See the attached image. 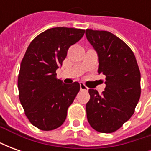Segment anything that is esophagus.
Masks as SVG:
<instances>
[{
	"label": "esophagus",
	"mask_w": 151,
	"mask_h": 151,
	"mask_svg": "<svg viewBox=\"0 0 151 151\" xmlns=\"http://www.w3.org/2000/svg\"><path fill=\"white\" fill-rule=\"evenodd\" d=\"M80 89H81V91H88V87L86 85H84L83 83H80Z\"/></svg>",
	"instance_id": "34e87169"
}]
</instances>
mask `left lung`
Masks as SVG:
<instances>
[{"label":"left lung","instance_id":"8db88e82","mask_svg":"<svg viewBox=\"0 0 151 151\" xmlns=\"http://www.w3.org/2000/svg\"><path fill=\"white\" fill-rule=\"evenodd\" d=\"M86 36L98 55L99 74L106 76L101 95L96 90H89L87 120L96 131L112 133L129 120L139 101V68L129 47L111 32L87 29Z\"/></svg>","mask_w":151,"mask_h":151}]
</instances>
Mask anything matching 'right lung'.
Listing matches in <instances>:
<instances>
[{
    "mask_svg": "<svg viewBox=\"0 0 151 151\" xmlns=\"http://www.w3.org/2000/svg\"><path fill=\"white\" fill-rule=\"evenodd\" d=\"M85 30L54 27L32 40L22 60L18 75L19 99L34 126L44 131L57 129L80 90L75 82L65 84L56 78L69 47L84 35Z\"/></svg>",
    "mask_w": 151,
    "mask_h": 151,
    "instance_id": "right-lung-1",
    "label": "right lung"
}]
</instances>
